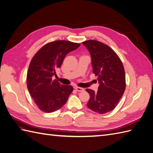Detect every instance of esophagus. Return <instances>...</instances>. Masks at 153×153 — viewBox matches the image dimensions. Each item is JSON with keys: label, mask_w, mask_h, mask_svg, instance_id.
I'll use <instances>...</instances> for the list:
<instances>
[{"label": "esophagus", "mask_w": 153, "mask_h": 153, "mask_svg": "<svg viewBox=\"0 0 153 153\" xmlns=\"http://www.w3.org/2000/svg\"><path fill=\"white\" fill-rule=\"evenodd\" d=\"M75 89H76V90L77 91H79V92H82V91H84V89H83V88H80V87H78V86H76V87L75 88Z\"/></svg>", "instance_id": "1"}]
</instances>
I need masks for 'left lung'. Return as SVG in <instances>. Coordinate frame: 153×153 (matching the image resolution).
Here are the masks:
<instances>
[{
  "label": "left lung",
  "mask_w": 153,
  "mask_h": 153,
  "mask_svg": "<svg viewBox=\"0 0 153 153\" xmlns=\"http://www.w3.org/2000/svg\"><path fill=\"white\" fill-rule=\"evenodd\" d=\"M91 58L93 73L97 76L99 86L95 92L86 91L90 96L87 106L100 114L113 110L124 94L125 73L117 54L107 45L95 40L82 42Z\"/></svg>",
  "instance_id": "8db88e82"
}]
</instances>
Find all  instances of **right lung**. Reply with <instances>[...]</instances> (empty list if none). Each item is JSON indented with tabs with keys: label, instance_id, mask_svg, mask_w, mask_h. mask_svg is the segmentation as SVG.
Here are the masks:
<instances>
[{
	"label": "right lung",
	"instance_id": "add662e5",
	"mask_svg": "<svg viewBox=\"0 0 153 153\" xmlns=\"http://www.w3.org/2000/svg\"><path fill=\"white\" fill-rule=\"evenodd\" d=\"M80 45L64 40L48 43L32 59L27 72L28 90L39 109L46 113L56 111L68 101L73 88L62 85L53 76L65 56Z\"/></svg>",
	"mask_w": 153,
	"mask_h": 153
}]
</instances>
